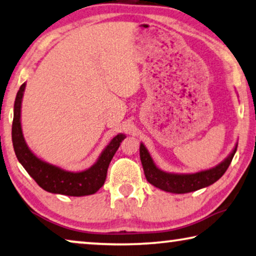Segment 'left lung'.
Instances as JSON below:
<instances>
[{
	"label": "left lung",
	"instance_id": "obj_1",
	"mask_svg": "<svg viewBox=\"0 0 256 256\" xmlns=\"http://www.w3.org/2000/svg\"><path fill=\"white\" fill-rule=\"evenodd\" d=\"M236 146H238V144H236L232 152L214 168L206 170V171L188 174L168 173L162 171L160 168L156 166L149 151H148L143 143H140V157L148 182H150L162 190L174 192V194H184V192H195L201 190V188L208 187L222 178V176L226 172L230 164H231L233 156L236 151Z\"/></svg>",
	"mask_w": 256,
	"mask_h": 256
}]
</instances>
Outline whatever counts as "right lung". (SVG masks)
<instances>
[{
	"instance_id": "1",
	"label": "right lung",
	"mask_w": 256,
	"mask_h": 256,
	"mask_svg": "<svg viewBox=\"0 0 256 256\" xmlns=\"http://www.w3.org/2000/svg\"><path fill=\"white\" fill-rule=\"evenodd\" d=\"M25 86L26 83L22 84L17 92L14 105V121L11 132L14 150L18 162L23 165L36 182L46 192L68 196H85L97 192L105 182L110 162L119 149L120 143L126 138V135L118 134L113 137L108 146L102 150L97 162L84 171H66L58 166L44 162L30 150L22 132L20 110Z\"/></svg>"
}]
</instances>
